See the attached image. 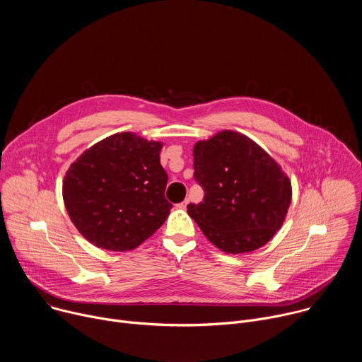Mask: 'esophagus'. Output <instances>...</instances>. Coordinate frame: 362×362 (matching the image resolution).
<instances>
[{
    "label": "esophagus",
    "instance_id": "obj_1",
    "mask_svg": "<svg viewBox=\"0 0 362 362\" xmlns=\"http://www.w3.org/2000/svg\"><path fill=\"white\" fill-rule=\"evenodd\" d=\"M187 204H189V199H186L185 202L179 203V204H177V208H179V209H186V206H187Z\"/></svg>",
    "mask_w": 362,
    "mask_h": 362
}]
</instances>
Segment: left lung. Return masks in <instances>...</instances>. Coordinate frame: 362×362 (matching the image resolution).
Listing matches in <instances>:
<instances>
[{"instance_id":"left-lung-1","label":"left lung","mask_w":362,"mask_h":362,"mask_svg":"<svg viewBox=\"0 0 362 362\" xmlns=\"http://www.w3.org/2000/svg\"><path fill=\"white\" fill-rule=\"evenodd\" d=\"M194 177L204 200L187 214L203 235L225 253H249L281 229L292 185L281 165L247 136L222 130L193 146Z\"/></svg>"}]
</instances>
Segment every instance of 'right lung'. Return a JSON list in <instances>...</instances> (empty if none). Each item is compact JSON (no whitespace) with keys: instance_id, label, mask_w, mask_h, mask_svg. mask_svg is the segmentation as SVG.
I'll return each instance as SVG.
<instances>
[{"instance_id":"right-lung-1","label":"right lung","mask_w":362,"mask_h":362,"mask_svg":"<svg viewBox=\"0 0 362 362\" xmlns=\"http://www.w3.org/2000/svg\"><path fill=\"white\" fill-rule=\"evenodd\" d=\"M162 141L115 133L84 150L63 179V200L77 230L94 246L133 250L168 219Z\"/></svg>"}]
</instances>
